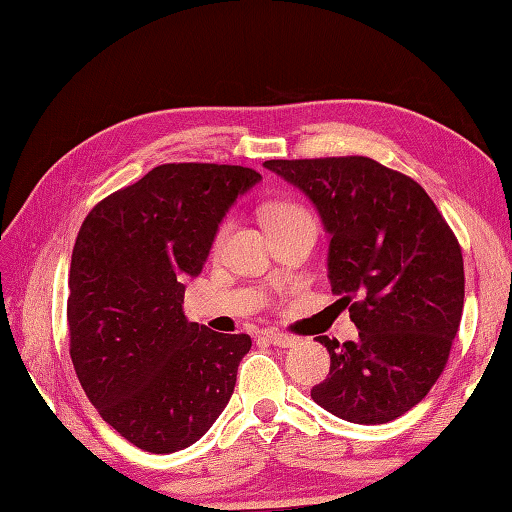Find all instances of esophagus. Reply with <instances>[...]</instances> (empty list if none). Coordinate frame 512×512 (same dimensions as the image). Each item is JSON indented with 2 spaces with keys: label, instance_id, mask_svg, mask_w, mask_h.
<instances>
[{
  "label": "esophagus",
  "instance_id": "1",
  "mask_svg": "<svg viewBox=\"0 0 512 512\" xmlns=\"http://www.w3.org/2000/svg\"><path fill=\"white\" fill-rule=\"evenodd\" d=\"M262 336L271 342V345H275V347H293L295 342H297V338L295 336H288V333H282V331H273V329H268V331H264Z\"/></svg>",
  "mask_w": 512,
  "mask_h": 512
}]
</instances>
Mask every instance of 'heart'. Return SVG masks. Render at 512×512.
I'll use <instances>...</instances> for the list:
<instances>
[{
    "instance_id": "heart-1",
    "label": "heart",
    "mask_w": 512,
    "mask_h": 512,
    "mask_svg": "<svg viewBox=\"0 0 512 512\" xmlns=\"http://www.w3.org/2000/svg\"><path fill=\"white\" fill-rule=\"evenodd\" d=\"M302 219H311L309 212H306L300 203H293V201H275L271 206H266L264 210V221L268 230H277V228H284V226H291L295 221H302ZM230 219H224L219 224L215 237H212V253H221L226 246V239L230 235Z\"/></svg>"
}]
</instances>
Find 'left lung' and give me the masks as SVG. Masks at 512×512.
<instances>
[{
    "label": "left lung",
    "mask_w": 512,
    "mask_h": 512,
    "mask_svg": "<svg viewBox=\"0 0 512 512\" xmlns=\"http://www.w3.org/2000/svg\"><path fill=\"white\" fill-rule=\"evenodd\" d=\"M318 208L331 291L358 338L320 336L331 369L311 398L360 425L394 421L443 374L463 313L461 246L410 176L367 156L266 161Z\"/></svg>",
    "instance_id": "obj_1"
}]
</instances>
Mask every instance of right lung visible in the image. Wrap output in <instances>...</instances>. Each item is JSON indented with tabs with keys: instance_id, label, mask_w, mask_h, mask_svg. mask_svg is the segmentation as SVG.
<instances>
[{
	"instance_id": "1",
	"label": "right lung",
	"mask_w": 512,
	"mask_h": 512,
	"mask_svg": "<svg viewBox=\"0 0 512 512\" xmlns=\"http://www.w3.org/2000/svg\"><path fill=\"white\" fill-rule=\"evenodd\" d=\"M259 179L241 165L165 163L82 221L67 300L73 369L102 421L145 452L188 448L230 401L253 342L188 322L183 295Z\"/></svg>"
}]
</instances>
